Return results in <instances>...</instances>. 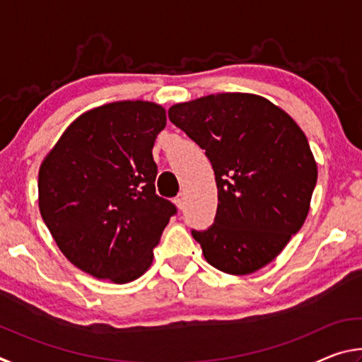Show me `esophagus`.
Wrapping results in <instances>:
<instances>
[{
    "mask_svg": "<svg viewBox=\"0 0 362 362\" xmlns=\"http://www.w3.org/2000/svg\"><path fill=\"white\" fill-rule=\"evenodd\" d=\"M174 203H175V206L179 207V209H183V204H185V201H183V194L182 193H179L174 198Z\"/></svg>",
    "mask_w": 362,
    "mask_h": 362,
    "instance_id": "34e87169",
    "label": "esophagus"
}]
</instances>
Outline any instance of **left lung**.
I'll return each mask as SVG.
<instances>
[{"instance_id": "8db88e82", "label": "left lung", "mask_w": 362, "mask_h": 362, "mask_svg": "<svg viewBox=\"0 0 362 362\" xmlns=\"http://www.w3.org/2000/svg\"><path fill=\"white\" fill-rule=\"evenodd\" d=\"M168 115L206 150L216 174L214 223L192 230L204 259L228 274L268 265L310 211L317 166L303 131L274 103L244 93L175 103Z\"/></svg>"}]
</instances>
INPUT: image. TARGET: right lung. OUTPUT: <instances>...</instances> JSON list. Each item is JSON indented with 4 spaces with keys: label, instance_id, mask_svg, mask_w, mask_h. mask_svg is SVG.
<instances>
[{
    "label": "right lung",
    "instance_id": "obj_1",
    "mask_svg": "<svg viewBox=\"0 0 362 362\" xmlns=\"http://www.w3.org/2000/svg\"><path fill=\"white\" fill-rule=\"evenodd\" d=\"M166 110L122 100L83 113L41 163V217L73 265L97 279L126 284L150 268L177 212L156 194L153 145Z\"/></svg>",
    "mask_w": 362,
    "mask_h": 362
}]
</instances>
